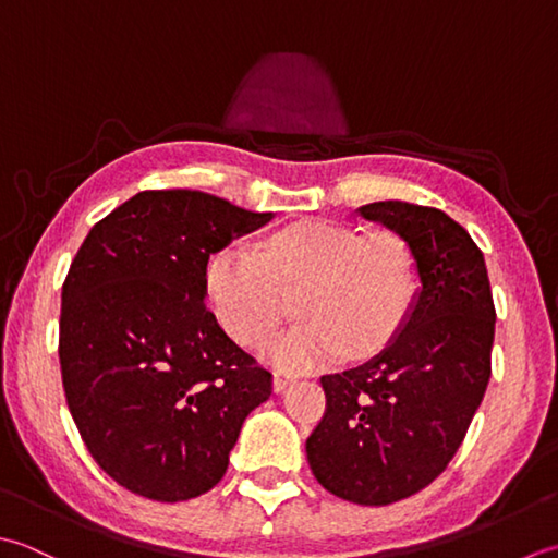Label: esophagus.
<instances>
[{"instance_id": "obj_1", "label": "esophagus", "mask_w": 558, "mask_h": 558, "mask_svg": "<svg viewBox=\"0 0 558 558\" xmlns=\"http://www.w3.org/2000/svg\"><path fill=\"white\" fill-rule=\"evenodd\" d=\"M295 378H291V375H281V373H277L275 375V380H271V388H275V392H283L289 388V385L293 383Z\"/></svg>"}]
</instances>
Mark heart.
<instances>
[{"instance_id": "b5f03b06", "label": "heart", "mask_w": 558, "mask_h": 558, "mask_svg": "<svg viewBox=\"0 0 558 558\" xmlns=\"http://www.w3.org/2000/svg\"><path fill=\"white\" fill-rule=\"evenodd\" d=\"M216 320L238 344L259 347L299 295L303 323L265 347L281 371L303 373L349 349L366 354L390 339L416 299L412 247L392 231L361 235L349 226L303 221L267 238L259 253L229 245L204 277Z\"/></svg>"}]
</instances>
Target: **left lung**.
Listing matches in <instances>:
<instances>
[{
  "instance_id": "obj_1",
  "label": "left lung",
  "mask_w": 558,
  "mask_h": 558,
  "mask_svg": "<svg viewBox=\"0 0 558 558\" xmlns=\"http://www.w3.org/2000/svg\"><path fill=\"white\" fill-rule=\"evenodd\" d=\"M359 214L412 247L418 291L378 356L323 375L327 407L305 452L329 494L388 506L458 452L492 378L496 311L482 250L446 211L388 199Z\"/></svg>"
}]
</instances>
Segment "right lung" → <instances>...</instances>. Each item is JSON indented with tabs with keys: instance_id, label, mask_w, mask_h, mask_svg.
I'll return each mask as SVG.
<instances>
[{
	"instance_id": "obj_1",
	"label": "right lung",
	"mask_w": 558,
	"mask_h": 558,
	"mask_svg": "<svg viewBox=\"0 0 558 558\" xmlns=\"http://www.w3.org/2000/svg\"><path fill=\"white\" fill-rule=\"evenodd\" d=\"M197 190H146L88 231L62 287L60 366L88 452L120 486L161 504L221 482L271 373L204 305L209 255L259 229Z\"/></svg>"
}]
</instances>
